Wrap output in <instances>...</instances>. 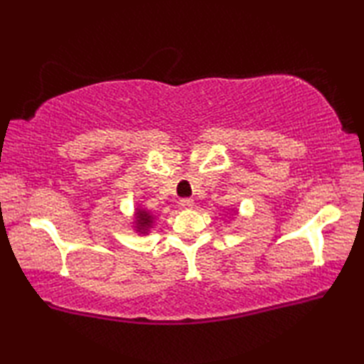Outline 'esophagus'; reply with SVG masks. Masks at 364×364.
I'll list each match as a JSON object with an SVG mask.
<instances>
[{"label":"esophagus","mask_w":364,"mask_h":364,"mask_svg":"<svg viewBox=\"0 0 364 364\" xmlns=\"http://www.w3.org/2000/svg\"><path fill=\"white\" fill-rule=\"evenodd\" d=\"M178 205H180L181 210H189V208L194 206V200H192V198H181L180 203H178Z\"/></svg>","instance_id":"obj_1"}]
</instances>
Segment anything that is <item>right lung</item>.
Segmentation results:
<instances>
[{"label": "right lung", "mask_w": 364, "mask_h": 364, "mask_svg": "<svg viewBox=\"0 0 364 364\" xmlns=\"http://www.w3.org/2000/svg\"><path fill=\"white\" fill-rule=\"evenodd\" d=\"M139 223H141V228H146L151 223V215H149L144 211H139Z\"/></svg>", "instance_id": "add662e5"}]
</instances>
